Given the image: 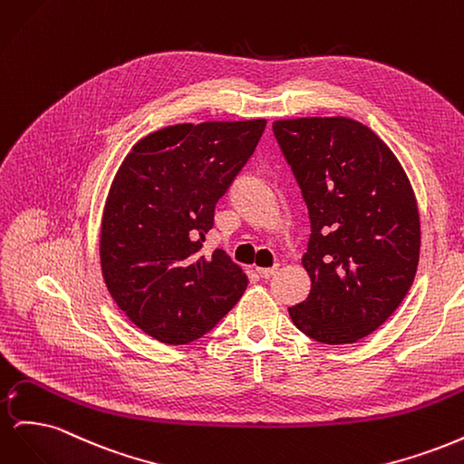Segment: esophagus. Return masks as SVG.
<instances>
[{
	"label": "esophagus",
	"mask_w": 464,
	"mask_h": 464,
	"mask_svg": "<svg viewBox=\"0 0 464 464\" xmlns=\"http://www.w3.org/2000/svg\"><path fill=\"white\" fill-rule=\"evenodd\" d=\"M257 275L261 276V278H271V276H275L276 275V266H269V269H263V266H257Z\"/></svg>",
	"instance_id": "esophagus-1"
}]
</instances>
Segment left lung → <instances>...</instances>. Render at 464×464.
I'll return each mask as SVG.
<instances>
[{
	"label": "left lung",
	"mask_w": 464,
	"mask_h": 464,
	"mask_svg": "<svg viewBox=\"0 0 464 464\" xmlns=\"http://www.w3.org/2000/svg\"><path fill=\"white\" fill-rule=\"evenodd\" d=\"M302 188L312 236L302 257L307 298L288 314L325 344H350L391 317L414 283L420 213L402 164L353 118L273 121Z\"/></svg>",
	"instance_id": "8db88e82"
}]
</instances>
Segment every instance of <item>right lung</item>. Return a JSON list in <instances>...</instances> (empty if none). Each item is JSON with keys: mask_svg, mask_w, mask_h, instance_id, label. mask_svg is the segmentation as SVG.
<instances>
[{"mask_svg": "<svg viewBox=\"0 0 464 464\" xmlns=\"http://www.w3.org/2000/svg\"><path fill=\"white\" fill-rule=\"evenodd\" d=\"M266 120L176 123L131 147L111 179L101 224L110 296L164 344H188L242 298L247 275L222 249L203 254L215 205Z\"/></svg>", "mask_w": 464, "mask_h": 464, "instance_id": "add662e5", "label": "right lung"}]
</instances>
